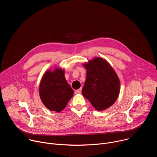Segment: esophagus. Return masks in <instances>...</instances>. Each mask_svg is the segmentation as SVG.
<instances>
[{
  "instance_id": "obj_1",
  "label": "esophagus",
  "mask_w": 157,
  "mask_h": 157,
  "mask_svg": "<svg viewBox=\"0 0 157 157\" xmlns=\"http://www.w3.org/2000/svg\"><path fill=\"white\" fill-rule=\"evenodd\" d=\"M81 91H82V88H79V89H77V90H76V93H81Z\"/></svg>"
}]
</instances>
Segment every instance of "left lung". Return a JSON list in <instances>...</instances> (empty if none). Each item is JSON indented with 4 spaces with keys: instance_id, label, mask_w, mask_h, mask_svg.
I'll use <instances>...</instances> for the list:
<instances>
[{
    "instance_id": "1",
    "label": "left lung",
    "mask_w": 157,
    "mask_h": 157,
    "mask_svg": "<svg viewBox=\"0 0 157 157\" xmlns=\"http://www.w3.org/2000/svg\"><path fill=\"white\" fill-rule=\"evenodd\" d=\"M86 80L82 89L83 96L95 109L104 110L117 100L120 92V81L114 70L105 59L94 58L83 64Z\"/></svg>"
}]
</instances>
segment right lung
Returning a JSON list of instances; mask_svg holds the SVG:
<instances>
[{
  "label": "right lung",
  "instance_id": "add662e5",
  "mask_svg": "<svg viewBox=\"0 0 157 157\" xmlns=\"http://www.w3.org/2000/svg\"><path fill=\"white\" fill-rule=\"evenodd\" d=\"M74 91L64 78V71L56 68L44 74L39 86V94L48 109L59 113L71 99Z\"/></svg>",
  "mask_w": 157,
  "mask_h": 157
}]
</instances>
